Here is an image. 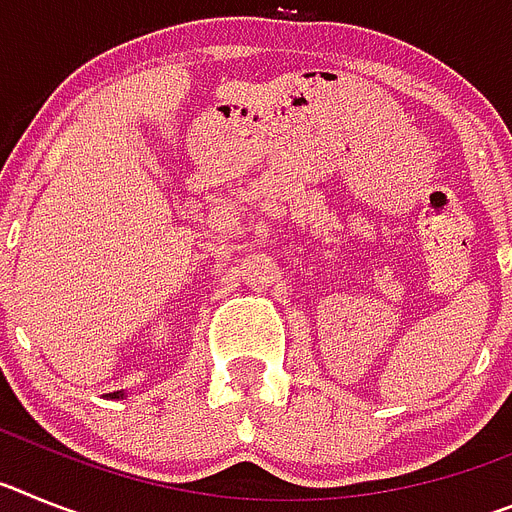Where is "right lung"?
Instances as JSON below:
<instances>
[{
  "mask_svg": "<svg viewBox=\"0 0 512 512\" xmlns=\"http://www.w3.org/2000/svg\"><path fill=\"white\" fill-rule=\"evenodd\" d=\"M112 400H125V397H128V392H125V390H120V392H112Z\"/></svg>",
  "mask_w": 512,
  "mask_h": 512,
  "instance_id": "right-lung-1",
  "label": "right lung"
}]
</instances>
